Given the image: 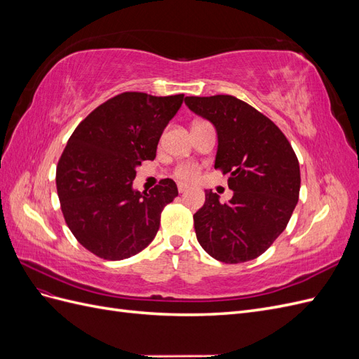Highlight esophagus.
Instances as JSON below:
<instances>
[{"instance_id":"34e87169","label":"esophagus","mask_w":359,"mask_h":359,"mask_svg":"<svg viewBox=\"0 0 359 359\" xmlns=\"http://www.w3.org/2000/svg\"><path fill=\"white\" fill-rule=\"evenodd\" d=\"M187 190H189L187 184H182V182L178 184V191H180V193H184V191H187Z\"/></svg>"}]
</instances>
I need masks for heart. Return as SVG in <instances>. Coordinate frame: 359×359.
Returning a JSON list of instances; mask_svg holds the SVG:
<instances>
[{"label": "heart", "mask_w": 359, "mask_h": 359, "mask_svg": "<svg viewBox=\"0 0 359 359\" xmlns=\"http://www.w3.org/2000/svg\"><path fill=\"white\" fill-rule=\"evenodd\" d=\"M173 175H175L180 181H194L198 180L199 177V168L194 165V163H182V165L177 166L175 172H173Z\"/></svg>", "instance_id": "1"}]
</instances>
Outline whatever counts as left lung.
<instances>
[{
	"mask_svg": "<svg viewBox=\"0 0 359 359\" xmlns=\"http://www.w3.org/2000/svg\"><path fill=\"white\" fill-rule=\"evenodd\" d=\"M189 109L217 130L215 169L229 175V202L205 190L193 215L198 241L224 264H241L265 253L286 229L295 210L299 163L283 132L268 116L233 95L186 97Z\"/></svg>",
	"mask_w": 359,
	"mask_h": 359,
	"instance_id": "obj_1",
	"label": "left lung"
}]
</instances>
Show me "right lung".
<instances>
[{
  "mask_svg": "<svg viewBox=\"0 0 359 359\" xmlns=\"http://www.w3.org/2000/svg\"><path fill=\"white\" fill-rule=\"evenodd\" d=\"M184 94L123 93L76 127L57 166V191L69 229L106 260L135 256L154 240L163 208L178 196L166 178L148 193L133 190L136 166L154 160L163 130Z\"/></svg>",
  "mask_w": 359,
  "mask_h": 359,
  "instance_id": "obj_1",
  "label": "right lung"
}]
</instances>
